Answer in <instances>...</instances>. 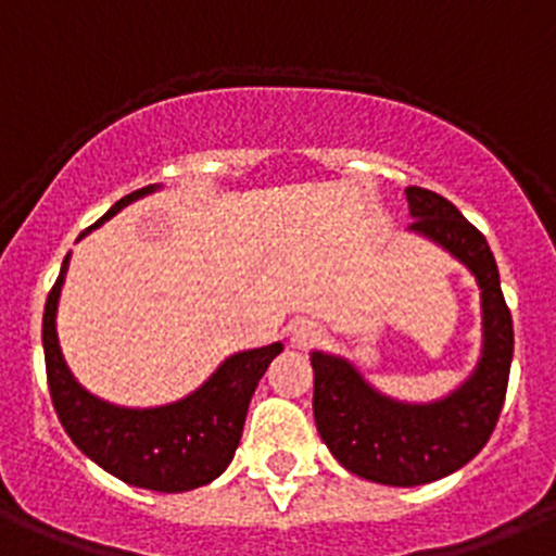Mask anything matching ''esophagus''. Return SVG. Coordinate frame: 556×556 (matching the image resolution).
I'll use <instances>...</instances> for the list:
<instances>
[{
  "label": "esophagus",
  "instance_id": "1",
  "mask_svg": "<svg viewBox=\"0 0 556 556\" xmlns=\"http://www.w3.org/2000/svg\"><path fill=\"white\" fill-rule=\"evenodd\" d=\"M320 340V326L315 320H295L290 324V342L295 349H313Z\"/></svg>",
  "mask_w": 556,
  "mask_h": 556
}]
</instances>
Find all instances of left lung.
Wrapping results in <instances>:
<instances>
[{"label":"left lung","instance_id":"8db88e82","mask_svg":"<svg viewBox=\"0 0 556 556\" xmlns=\"http://www.w3.org/2000/svg\"><path fill=\"white\" fill-rule=\"evenodd\" d=\"M408 230L458 257L482 290V356L477 370L435 403L389 401L340 356L313 351V414L337 460L383 485H422L469 464L491 439L505 406L513 359V318L494 252L458 207L435 191L408 186Z\"/></svg>","mask_w":556,"mask_h":556}]
</instances>
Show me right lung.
<instances>
[{"label": "right lung", "mask_w": 556, "mask_h": 556, "mask_svg": "<svg viewBox=\"0 0 556 556\" xmlns=\"http://www.w3.org/2000/svg\"><path fill=\"white\" fill-rule=\"evenodd\" d=\"M153 189L155 186H144L117 200L103 214V219L87 227L81 236L96 230L121 207ZM67 261L71 254H65L62 261V271L46 299L43 313L46 376H49L51 403L65 433L87 458L137 489L180 494L216 480L236 455L254 387L274 356L282 354V342L230 356L197 392L178 403L159 408L112 406L90 395L71 376L62 359L60 340H56V304H60Z\"/></svg>", "instance_id": "1"}]
</instances>
